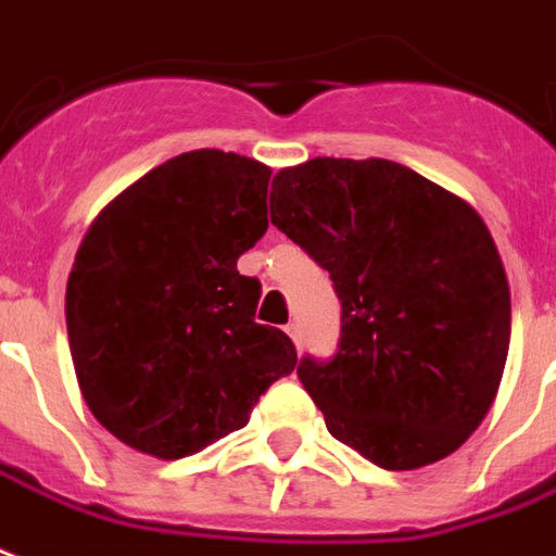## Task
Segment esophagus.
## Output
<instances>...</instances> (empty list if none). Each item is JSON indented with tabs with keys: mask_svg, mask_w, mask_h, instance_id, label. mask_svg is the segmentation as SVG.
Segmentation results:
<instances>
[{
	"mask_svg": "<svg viewBox=\"0 0 556 556\" xmlns=\"http://www.w3.org/2000/svg\"><path fill=\"white\" fill-rule=\"evenodd\" d=\"M286 332H288V338H291V341H294L296 346L303 344V326L296 324V320H291V324L286 326Z\"/></svg>",
	"mask_w": 556,
	"mask_h": 556,
	"instance_id": "1",
	"label": "esophagus"
}]
</instances>
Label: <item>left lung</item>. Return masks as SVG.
<instances>
[{
  "label": "left lung",
  "instance_id": "1",
  "mask_svg": "<svg viewBox=\"0 0 556 556\" xmlns=\"http://www.w3.org/2000/svg\"><path fill=\"white\" fill-rule=\"evenodd\" d=\"M270 224L341 300L334 355L296 367L329 434L381 469L452 455L510 346V288L481 215L391 160L317 156L274 177Z\"/></svg>",
  "mask_w": 556,
  "mask_h": 556
}]
</instances>
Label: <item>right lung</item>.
<instances>
[{
    "mask_svg": "<svg viewBox=\"0 0 556 556\" xmlns=\"http://www.w3.org/2000/svg\"><path fill=\"white\" fill-rule=\"evenodd\" d=\"M268 165L215 148L156 165L92 222L66 282L84 400L146 455L180 460L248 426L296 367L256 324L262 282L236 262L268 230Z\"/></svg>",
    "mask_w": 556,
    "mask_h": 556,
    "instance_id": "add662e5",
    "label": "right lung"
}]
</instances>
